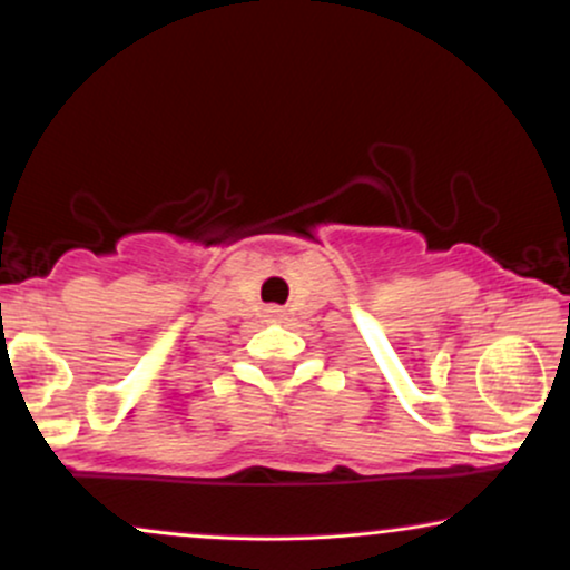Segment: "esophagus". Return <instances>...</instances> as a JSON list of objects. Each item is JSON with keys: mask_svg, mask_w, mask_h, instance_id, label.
<instances>
[{"mask_svg": "<svg viewBox=\"0 0 570 570\" xmlns=\"http://www.w3.org/2000/svg\"><path fill=\"white\" fill-rule=\"evenodd\" d=\"M271 316H273V322H281L284 311H281V307H271Z\"/></svg>", "mask_w": 570, "mask_h": 570, "instance_id": "obj_1", "label": "esophagus"}]
</instances>
